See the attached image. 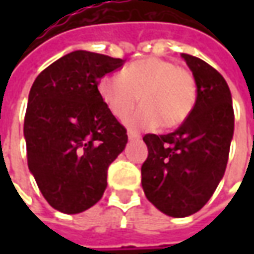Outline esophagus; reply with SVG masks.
<instances>
[{"instance_id":"34e87169","label":"esophagus","mask_w":254,"mask_h":254,"mask_svg":"<svg viewBox=\"0 0 254 254\" xmlns=\"http://www.w3.org/2000/svg\"><path fill=\"white\" fill-rule=\"evenodd\" d=\"M127 135H128V140H131V141H134V140H140V134L135 131H128L127 132Z\"/></svg>"}]
</instances>
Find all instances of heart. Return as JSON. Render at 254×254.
Instances as JSON below:
<instances>
[{"instance_id": "heart-1", "label": "heart", "mask_w": 254, "mask_h": 254, "mask_svg": "<svg viewBox=\"0 0 254 254\" xmlns=\"http://www.w3.org/2000/svg\"><path fill=\"white\" fill-rule=\"evenodd\" d=\"M100 94L109 110L124 119L138 103L142 107L127 119L131 128L172 130L188 120L196 103V82L188 69L161 58L132 62L122 74H109L100 82Z\"/></svg>"}]
</instances>
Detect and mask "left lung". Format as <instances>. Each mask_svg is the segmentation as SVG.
<instances>
[{
  "instance_id": "1",
  "label": "left lung",
  "mask_w": 254,
  "mask_h": 254,
  "mask_svg": "<svg viewBox=\"0 0 254 254\" xmlns=\"http://www.w3.org/2000/svg\"><path fill=\"white\" fill-rule=\"evenodd\" d=\"M196 82V103L174 132L142 137L148 157L141 167L147 199L162 213L185 218L210 199L226 170L235 113L223 76L202 59L182 54Z\"/></svg>"
}]
</instances>
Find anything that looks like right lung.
<instances>
[{
	"label": "right lung",
	"instance_id": "add662e5",
	"mask_svg": "<svg viewBox=\"0 0 254 254\" xmlns=\"http://www.w3.org/2000/svg\"><path fill=\"white\" fill-rule=\"evenodd\" d=\"M124 59L74 51L49 64L31 87L24 135L28 167L48 203L80 213L102 199L107 170L127 144V130L97 86Z\"/></svg>",
	"mask_w": 254,
	"mask_h": 254
}]
</instances>
